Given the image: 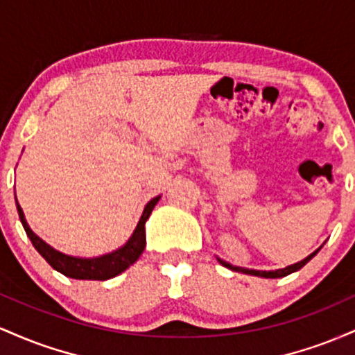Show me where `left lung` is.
I'll return each mask as SVG.
<instances>
[{"label": "left lung", "instance_id": "8db88e82", "mask_svg": "<svg viewBox=\"0 0 355 355\" xmlns=\"http://www.w3.org/2000/svg\"><path fill=\"white\" fill-rule=\"evenodd\" d=\"M320 248H317L315 252H313V254H311L309 257H305L304 260H300V262H297V263H294V266H288V267H285V268H279V270H268V272H266V270H248V268H242V267H234V266H230V263H227V262H223V260H220V263H222V266H225V267H229L230 270H235V272H242V274H250V275H257V277H266V279H279V277H285V275H288V274H292V272H297V270H300V268H302L305 263L309 262V260L312 259L313 255L317 254V252H319Z\"/></svg>", "mask_w": 355, "mask_h": 355}]
</instances>
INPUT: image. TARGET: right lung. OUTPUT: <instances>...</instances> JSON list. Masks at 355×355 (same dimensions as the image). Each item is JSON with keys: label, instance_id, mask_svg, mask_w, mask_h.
Wrapping results in <instances>:
<instances>
[{"label": "right lung", "instance_id": "right-lung-1", "mask_svg": "<svg viewBox=\"0 0 355 355\" xmlns=\"http://www.w3.org/2000/svg\"><path fill=\"white\" fill-rule=\"evenodd\" d=\"M160 200V195L155 197L153 200L146 203L144 215H141L140 222H138L135 232L130 237L128 242L123 247L118 248V250L112 252V254L96 257V259H78V257H70L60 254L58 250L51 248L48 243H44L38 235L33 234V230L28 227L26 220H24L21 207L16 202V209H18L19 220H21L24 232L30 237L31 243L36 250L42 254V257L46 260L55 270L61 272L63 275L71 277L76 280H108L116 277L118 274L126 270L130 266L137 262L138 257L141 255V252L145 250V222L148 220L150 214H152L153 207L157 205V202Z\"/></svg>", "mask_w": 355, "mask_h": 355}]
</instances>
